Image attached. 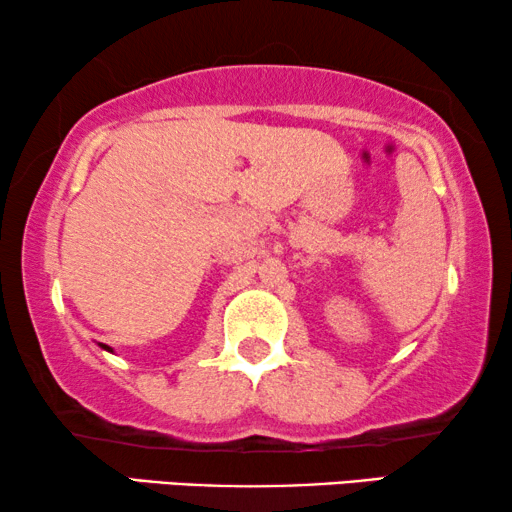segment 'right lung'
I'll use <instances>...</instances> for the list:
<instances>
[{
  "instance_id": "1",
  "label": "right lung",
  "mask_w": 512,
  "mask_h": 512,
  "mask_svg": "<svg viewBox=\"0 0 512 512\" xmlns=\"http://www.w3.org/2000/svg\"><path fill=\"white\" fill-rule=\"evenodd\" d=\"M102 347H104V349H109V347H107V345H102ZM109 352H111V349H109Z\"/></svg>"
}]
</instances>
